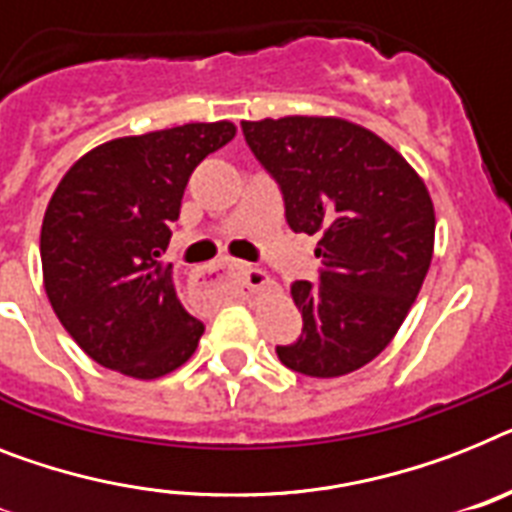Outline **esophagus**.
Listing matches in <instances>:
<instances>
[{
    "instance_id": "obj_1",
    "label": "esophagus",
    "mask_w": 512,
    "mask_h": 512,
    "mask_svg": "<svg viewBox=\"0 0 512 512\" xmlns=\"http://www.w3.org/2000/svg\"><path fill=\"white\" fill-rule=\"evenodd\" d=\"M197 281L202 289H223V286H231L236 292H249V289L268 284V273L252 268L247 263H239V260H220V263L207 265V268L199 270Z\"/></svg>"
}]
</instances>
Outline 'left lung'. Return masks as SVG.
<instances>
[{"label":"left lung","mask_w":512,"mask_h":512,"mask_svg":"<svg viewBox=\"0 0 512 512\" xmlns=\"http://www.w3.org/2000/svg\"><path fill=\"white\" fill-rule=\"evenodd\" d=\"M242 134L284 197L294 234H318V278L294 281L297 342L278 360L334 378L371 363L405 321L429 273L434 205L384 139L339 118L244 120Z\"/></svg>","instance_id":"left-lung-1"}]
</instances>
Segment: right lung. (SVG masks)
Wrapping results in <instances>:
<instances>
[{
	"instance_id": "obj_1",
	"label": "right lung",
	"mask_w": 512,
	"mask_h": 512,
	"mask_svg": "<svg viewBox=\"0 0 512 512\" xmlns=\"http://www.w3.org/2000/svg\"><path fill=\"white\" fill-rule=\"evenodd\" d=\"M234 134L220 120L107 141L54 189L41 226L44 286L99 365L157 378L197 350L205 326L181 307L162 255L191 173Z\"/></svg>"
}]
</instances>
